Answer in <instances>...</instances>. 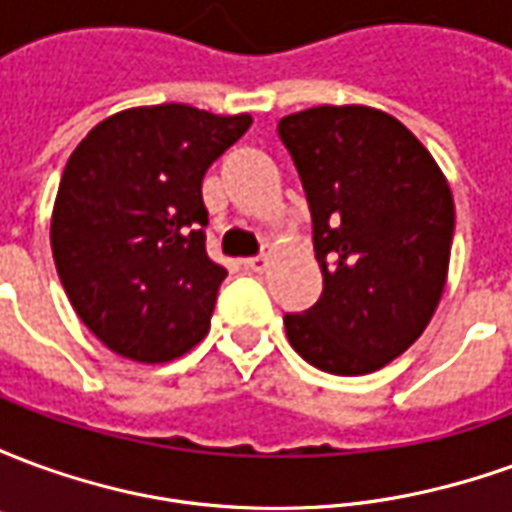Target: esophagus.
I'll list each match as a JSON object with an SVG mask.
<instances>
[{
  "label": "esophagus",
  "instance_id": "1",
  "mask_svg": "<svg viewBox=\"0 0 512 512\" xmlns=\"http://www.w3.org/2000/svg\"><path fill=\"white\" fill-rule=\"evenodd\" d=\"M244 266L249 268V271H263V268L268 266V255L249 257V260H244Z\"/></svg>",
  "mask_w": 512,
  "mask_h": 512
}]
</instances>
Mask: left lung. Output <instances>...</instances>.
Returning <instances> with one entry per match:
<instances>
[{"label": "left lung", "instance_id": "1", "mask_svg": "<svg viewBox=\"0 0 512 512\" xmlns=\"http://www.w3.org/2000/svg\"><path fill=\"white\" fill-rule=\"evenodd\" d=\"M310 202L321 299L285 315L301 359L367 376L406 351L439 307L455 205L439 164L370 106H312L279 120Z\"/></svg>", "mask_w": 512, "mask_h": 512}]
</instances>
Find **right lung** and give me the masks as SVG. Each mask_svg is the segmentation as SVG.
<instances>
[{"label": "right lung", "mask_w": 512, "mask_h": 512, "mask_svg": "<svg viewBox=\"0 0 512 512\" xmlns=\"http://www.w3.org/2000/svg\"><path fill=\"white\" fill-rule=\"evenodd\" d=\"M249 126V115L139 106L68 158L51 252L76 315L115 354L158 365L208 334L227 271L205 252L202 178Z\"/></svg>", "instance_id": "obj_1"}]
</instances>
